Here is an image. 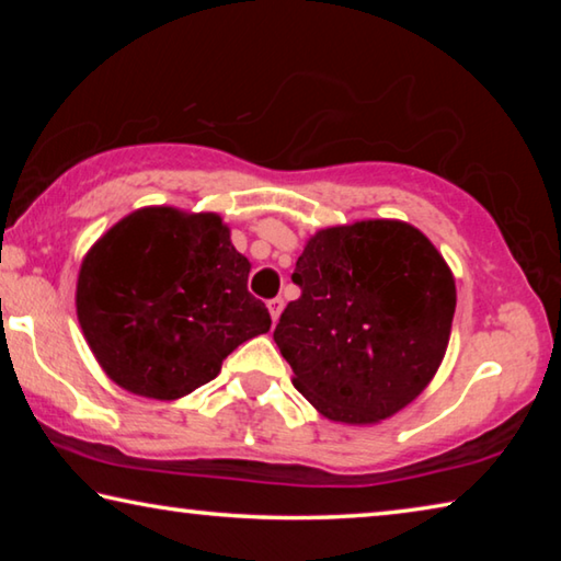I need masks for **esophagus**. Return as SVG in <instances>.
I'll return each instance as SVG.
<instances>
[{
    "instance_id": "esophagus-1",
    "label": "esophagus",
    "mask_w": 561,
    "mask_h": 561,
    "mask_svg": "<svg viewBox=\"0 0 561 561\" xmlns=\"http://www.w3.org/2000/svg\"><path fill=\"white\" fill-rule=\"evenodd\" d=\"M267 307H270V314H272V321H274V324H277V319H279V314H282V309H284V301L277 297V299H272L270 304H267Z\"/></svg>"
}]
</instances>
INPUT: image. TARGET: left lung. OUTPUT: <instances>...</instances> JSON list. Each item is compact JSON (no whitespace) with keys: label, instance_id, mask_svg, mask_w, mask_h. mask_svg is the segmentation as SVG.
Listing matches in <instances>:
<instances>
[{"label":"left lung","instance_id":"obj_1","mask_svg":"<svg viewBox=\"0 0 561 561\" xmlns=\"http://www.w3.org/2000/svg\"><path fill=\"white\" fill-rule=\"evenodd\" d=\"M274 341L291 383L334 423L374 425L415 401L450 341L455 277L417 227L360 220L304 244Z\"/></svg>","mask_w":561,"mask_h":561}]
</instances>
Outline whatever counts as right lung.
Instances as JSON below:
<instances>
[{
	"mask_svg": "<svg viewBox=\"0 0 561 561\" xmlns=\"http://www.w3.org/2000/svg\"><path fill=\"white\" fill-rule=\"evenodd\" d=\"M250 270L217 213L140 207L83 257L76 317L113 383L178 401L270 331L267 307L247 291Z\"/></svg>",
	"mask_w": 561,
	"mask_h": 561,
	"instance_id": "1",
	"label": "right lung"
}]
</instances>
